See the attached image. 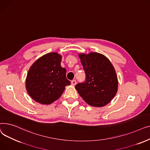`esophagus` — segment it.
<instances>
[{"instance_id":"34e87169","label":"esophagus","mask_w":150,"mask_h":150,"mask_svg":"<svg viewBox=\"0 0 150 150\" xmlns=\"http://www.w3.org/2000/svg\"><path fill=\"white\" fill-rule=\"evenodd\" d=\"M71 83H72V85L75 86V85L76 84V81L75 80H73L72 81V82H71Z\"/></svg>"}]
</instances>
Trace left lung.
Returning <instances> with one entry per match:
<instances>
[{
    "mask_svg": "<svg viewBox=\"0 0 150 150\" xmlns=\"http://www.w3.org/2000/svg\"><path fill=\"white\" fill-rule=\"evenodd\" d=\"M79 58L85 71L86 80L77 84L76 90L89 105H106L118 89L117 76L111 62L103 54L96 52L80 53Z\"/></svg>",
    "mask_w": 150,
    "mask_h": 150,
    "instance_id": "obj_1",
    "label": "left lung"
}]
</instances>
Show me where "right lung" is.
Instances as JSON below:
<instances>
[{
	"label": "right lung",
	"instance_id": "obj_1",
	"mask_svg": "<svg viewBox=\"0 0 150 150\" xmlns=\"http://www.w3.org/2000/svg\"><path fill=\"white\" fill-rule=\"evenodd\" d=\"M62 57L49 53L38 59L27 73L25 87L29 96L38 103L49 105L58 100L70 81L66 69L61 66Z\"/></svg>",
	"mask_w": 150,
	"mask_h": 150
}]
</instances>
